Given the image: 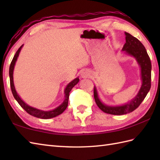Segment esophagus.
<instances>
[{"label":"esophagus","instance_id":"1","mask_svg":"<svg viewBox=\"0 0 160 160\" xmlns=\"http://www.w3.org/2000/svg\"><path fill=\"white\" fill-rule=\"evenodd\" d=\"M88 76H89V73H88L87 71H84V72H82V78H86Z\"/></svg>","mask_w":160,"mask_h":160}]
</instances>
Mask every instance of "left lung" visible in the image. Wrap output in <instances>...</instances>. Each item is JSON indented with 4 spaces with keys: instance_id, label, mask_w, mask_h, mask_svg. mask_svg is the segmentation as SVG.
I'll return each mask as SVG.
<instances>
[{
    "instance_id": "obj_1",
    "label": "left lung",
    "mask_w": 160,
    "mask_h": 160,
    "mask_svg": "<svg viewBox=\"0 0 160 160\" xmlns=\"http://www.w3.org/2000/svg\"><path fill=\"white\" fill-rule=\"evenodd\" d=\"M126 43L122 51L128 56L133 57L140 67L142 85L138 94L128 103L120 106H109L104 104L100 99L96 86L94 87V98L100 109L106 113L111 115H124L133 111L140 106L151 89V62L147 50L142 43L130 33L125 32Z\"/></svg>"
}]
</instances>
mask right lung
<instances>
[{"instance_id": "obj_1", "label": "right lung", "mask_w": 160, "mask_h": 160, "mask_svg": "<svg viewBox=\"0 0 160 160\" xmlns=\"http://www.w3.org/2000/svg\"><path fill=\"white\" fill-rule=\"evenodd\" d=\"M22 46H22H20V48L16 52L15 56L13 58V60L9 67V79H10V86H11V89H12L13 96L14 97L15 100L18 102V103L20 105V107H21L24 110H25V111L28 112L29 115H32V116L41 118V119H49V118H55L58 116V115H60L61 113H62L67 108L68 106V101H69V96L70 91L71 89H72V88L76 85V84H77L78 82H79L80 80L79 78H78V77L75 78L74 80H73L71 82H70L67 84L64 91V101L62 102V104L59 105V106L56 107V108H54V109L50 110V111H43V110H40L36 108L29 106V105H28V104H26L25 102L20 98L19 95L17 93L15 87H14V84H13V69H14L16 62L19 56V53L20 52V50H21Z\"/></svg>"}]
</instances>
